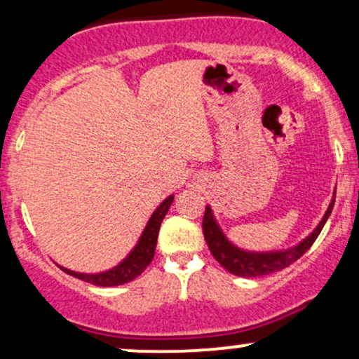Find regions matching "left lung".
Returning a JSON list of instances; mask_svg holds the SVG:
<instances>
[{"label":"left lung","instance_id":"8db88e82","mask_svg":"<svg viewBox=\"0 0 359 359\" xmlns=\"http://www.w3.org/2000/svg\"><path fill=\"white\" fill-rule=\"evenodd\" d=\"M334 201H336V192H334V198L330 201L329 208H327L324 218L318 223V226L315 228L312 233L309 235L303 242L294 245L293 249L288 250H279V252H247L235 247L230 242L219 228V224L216 223L215 216L210 206H206L203 218V233L206 238L208 247H210L212 257L219 262V266H223L228 273L235 276H242V278H259V276H267L273 274L276 271H281L285 267H288L294 261L302 257L310 247L313 245V242L320 235L322 228L327 222V218L330 216L334 208Z\"/></svg>","mask_w":359,"mask_h":359}]
</instances>
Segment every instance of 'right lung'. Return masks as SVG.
<instances>
[{"mask_svg": "<svg viewBox=\"0 0 359 359\" xmlns=\"http://www.w3.org/2000/svg\"><path fill=\"white\" fill-rule=\"evenodd\" d=\"M173 203V196H168L163 203L156 208V211L153 212L149 222L147 223V228L141 233L140 242L136 243V247L133 249L131 254L122 261L119 266L112 267V269L104 271V273L97 274H83V273H74V271L65 269L61 267L65 273H68L74 278L81 279V281L92 283L95 286H119L124 285V283L133 281L137 276L143 273L148 267V264L153 261V255H155L156 249V238H158L160 224L163 222L165 215L168 212V208Z\"/></svg>", "mask_w": 359, "mask_h": 359, "instance_id": "obj_1", "label": "right lung"}]
</instances>
